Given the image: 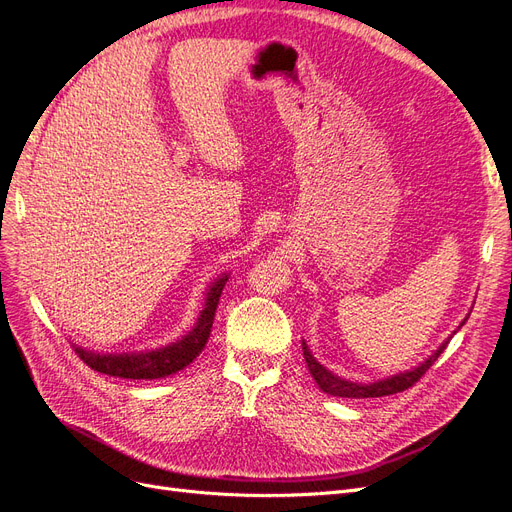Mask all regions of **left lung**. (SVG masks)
<instances>
[{
    "label": "left lung",
    "instance_id": "1",
    "mask_svg": "<svg viewBox=\"0 0 512 512\" xmlns=\"http://www.w3.org/2000/svg\"><path fill=\"white\" fill-rule=\"evenodd\" d=\"M464 325V323H462ZM460 325V327H462ZM449 339L439 346V350L434 352L426 363H422L418 369L413 371H405L401 375H394V377H388V380H382V382H375V384H354V382H348V380H342V377L333 375L331 371H327L323 365L316 363V358L310 354L306 342H304V358L308 363V369L312 373V377L316 380L318 388L331 394V396H342V399H373V396H388V394H396V392H403L407 388H411L415 382H420V377L434 365V361L443 354V350L447 348Z\"/></svg>",
    "mask_w": 512,
    "mask_h": 512
}]
</instances>
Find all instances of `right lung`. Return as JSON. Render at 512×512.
I'll return each mask as SVG.
<instances>
[{"instance_id": "right-lung-1", "label": "right lung", "mask_w": 512, "mask_h": 512, "mask_svg": "<svg viewBox=\"0 0 512 512\" xmlns=\"http://www.w3.org/2000/svg\"><path fill=\"white\" fill-rule=\"evenodd\" d=\"M227 276L219 278L206 293V306L198 318L196 327L189 331L179 342L160 350L139 352V354H94L84 348H75L82 361L99 373L126 377V380H158V377L173 375L187 367L204 350L208 335L213 329L215 310L219 306V297L225 287Z\"/></svg>"}]
</instances>
